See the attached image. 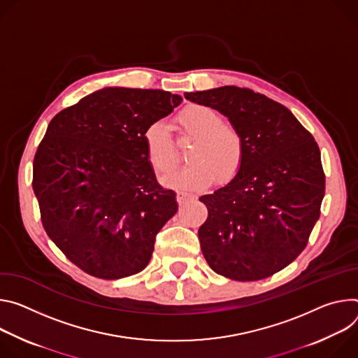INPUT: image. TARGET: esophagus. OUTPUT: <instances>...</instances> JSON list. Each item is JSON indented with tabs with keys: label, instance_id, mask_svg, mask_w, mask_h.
Here are the masks:
<instances>
[{
	"label": "esophagus",
	"instance_id": "1",
	"mask_svg": "<svg viewBox=\"0 0 358 358\" xmlns=\"http://www.w3.org/2000/svg\"><path fill=\"white\" fill-rule=\"evenodd\" d=\"M194 199H196V196H193V194H190V193H186V192H179V193L176 194V201H178L179 206H185V205L193 202Z\"/></svg>",
	"mask_w": 358,
	"mask_h": 358
}]
</instances>
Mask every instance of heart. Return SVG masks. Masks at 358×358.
I'll use <instances>...</instances> for the list:
<instances>
[{
	"mask_svg": "<svg viewBox=\"0 0 358 358\" xmlns=\"http://www.w3.org/2000/svg\"><path fill=\"white\" fill-rule=\"evenodd\" d=\"M179 129L196 138L187 161L190 165L166 175V186L182 190H202L216 178L227 183L241 172L245 162V142L231 125L223 124V117L205 105H190L176 117ZM146 155L156 173L162 175L176 165L175 142L162 122H152L143 132Z\"/></svg>",
	"mask_w": 358,
	"mask_h": 358,
	"instance_id": "heart-1",
	"label": "heart"
}]
</instances>
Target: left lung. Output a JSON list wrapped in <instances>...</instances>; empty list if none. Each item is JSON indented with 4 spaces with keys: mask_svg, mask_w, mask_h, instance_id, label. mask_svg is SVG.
<instances>
[{
    "mask_svg": "<svg viewBox=\"0 0 358 358\" xmlns=\"http://www.w3.org/2000/svg\"><path fill=\"white\" fill-rule=\"evenodd\" d=\"M185 98L222 112L245 142L241 172L199 199L208 208L197 231L202 253L231 280L266 279L306 249L320 217L326 176L319 145L286 106L249 88Z\"/></svg>",
    "mask_w": 358,
    "mask_h": 358,
    "instance_id": "left-lung-1",
    "label": "left lung"
}]
</instances>
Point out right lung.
<instances>
[{"instance_id":"right-lung-1","label":"right lung","mask_w":358,"mask_h":358,"mask_svg":"<svg viewBox=\"0 0 358 358\" xmlns=\"http://www.w3.org/2000/svg\"><path fill=\"white\" fill-rule=\"evenodd\" d=\"M182 102L161 90L103 88L58 112L34 156L43 226L85 273L116 280L142 271L155 236L178 212L156 180L143 132Z\"/></svg>"}]
</instances>
